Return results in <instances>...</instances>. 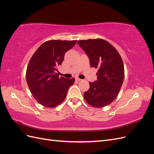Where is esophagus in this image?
<instances>
[{
	"instance_id": "esophagus-1",
	"label": "esophagus",
	"mask_w": 154,
	"mask_h": 154,
	"mask_svg": "<svg viewBox=\"0 0 154 154\" xmlns=\"http://www.w3.org/2000/svg\"><path fill=\"white\" fill-rule=\"evenodd\" d=\"M76 81H78V82H80V81H82V79H80V78H76Z\"/></svg>"
}]
</instances>
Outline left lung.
I'll return each mask as SVG.
<instances>
[{
    "instance_id": "left-lung-1",
    "label": "left lung",
    "mask_w": 154,
    "mask_h": 154,
    "mask_svg": "<svg viewBox=\"0 0 154 154\" xmlns=\"http://www.w3.org/2000/svg\"><path fill=\"white\" fill-rule=\"evenodd\" d=\"M90 60L98 69L97 80L89 82L83 96L87 103L101 108L110 104L119 94L124 80V66L120 54L109 42L96 38L78 41Z\"/></svg>"
}]
</instances>
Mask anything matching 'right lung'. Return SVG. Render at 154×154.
<instances>
[{
    "mask_svg": "<svg viewBox=\"0 0 154 154\" xmlns=\"http://www.w3.org/2000/svg\"><path fill=\"white\" fill-rule=\"evenodd\" d=\"M76 40H53L43 43L32 55L26 71V81L35 99L45 107L52 108L65 100L69 88L75 81L74 78H59L57 67L64 59L67 51Z\"/></svg>",
    "mask_w": 154,
    "mask_h": 154,
    "instance_id": "1",
    "label": "right lung"
}]
</instances>
